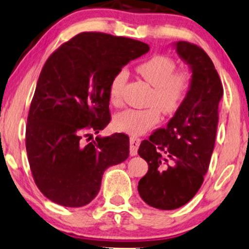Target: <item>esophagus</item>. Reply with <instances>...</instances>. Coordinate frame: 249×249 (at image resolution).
<instances>
[{"label": "esophagus", "instance_id": "esophagus-1", "mask_svg": "<svg viewBox=\"0 0 249 249\" xmlns=\"http://www.w3.org/2000/svg\"><path fill=\"white\" fill-rule=\"evenodd\" d=\"M140 138L131 137L130 138V154L131 156H135L138 154V147L140 144Z\"/></svg>", "mask_w": 249, "mask_h": 249}]
</instances>
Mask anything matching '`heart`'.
Instances as JSON below:
<instances>
[{"label":"heart","instance_id":"heart-1","mask_svg":"<svg viewBox=\"0 0 249 249\" xmlns=\"http://www.w3.org/2000/svg\"><path fill=\"white\" fill-rule=\"evenodd\" d=\"M137 72L153 90L146 109H126L114 117L112 125L119 132L132 135L146 133L160 122L161 111L172 115L180 108L191 87V74L186 70L176 71L174 59L165 55H154L140 63ZM127 79L126 70H121L112 77L109 86V101L111 105L122 103L123 88Z\"/></svg>","mask_w":249,"mask_h":249}]
</instances>
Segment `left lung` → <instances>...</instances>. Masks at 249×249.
<instances>
[{"label":"left lung","instance_id":"left-lung-1","mask_svg":"<svg viewBox=\"0 0 249 249\" xmlns=\"http://www.w3.org/2000/svg\"><path fill=\"white\" fill-rule=\"evenodd\" d=\"M174 47L191 69L190 90L166 127L154 132L138 150L148 163L138 192L147 204L162 210L184 206L200 190L215 146L223 96L219 75L206 52L186 41Z\"/></svg>","mask_w":249,"mask_h":249}]
</instances>
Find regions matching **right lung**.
Listing matches in <instances>:
<instances>
[{
	"label": "right lung",
	"mask_w": 249,
	"mask_h": 249,
	"mask_svg": "<svg viewBox=\"0 0 249 249\" xmlns=\"http://www.w3.org/2000/svg\"><path fill=\"white\" fill-rule=\"evenodd\" d=\"M147 43L84 32L63 43L43 65L30 107L26 152L41 193L59 206H86L99 193L103 172L130 154L126 134L97 137L110 122L109 86Z\"/></svg>",
	"instance_id": "1"
}]
</instances>
